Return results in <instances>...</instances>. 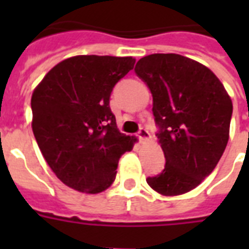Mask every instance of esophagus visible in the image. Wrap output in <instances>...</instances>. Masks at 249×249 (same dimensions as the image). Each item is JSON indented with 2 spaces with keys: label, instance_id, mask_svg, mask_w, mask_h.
Here are the masks:
<instances>
[{
  "label": "esophagus",
  "instance_id": "34e87169",
  "mask_svg": "<svg viewBox=\"0 0 249 249\" xmlns=\"http://www.w3.org/2000/svg\"><path fill=\"white\" fill-rule=\"evenodd\" d=\"M137 137H138V140H140L141 142H144V141H147L148 138H150V133H148L144 128H141L140 130H138V133H137Z\"/></svg>",
  "mask_w": 249,
  "mask_h": 249
}]
</instances>
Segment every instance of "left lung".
Listing matches in <instances>:
<instances>
[{
    "mask_svg": "<svg viewBox=\"0 0 249 249\" xmlns=\"http://www.w3.org/2000/svg\"><path fill=\"white\" fill-rule=\"evenodd\" d=\"M136 75L152 94L163 172L147 177L165 196L189 193L212 173L229 141L231 99L209 68L178 54H151L137 62Z\"/></svg>",
    "mask_w": 249,
    "mask_h": 249,
    "instance_id": "1",
    "label": "left lung"
}]
</instances>
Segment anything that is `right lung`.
I'll list each match as a JSON object with an SVG mask.
<instances>
[{"instance_id":"add662e5","label":"right lung","mask_w":249,"mask_h":249,"mask_svg":"<svg viewBox=\"0 0 249 249\" xmlns=\"http://www.w3.org/2000/svg\"><path fill=\"white\" fill-rule=\"evenodd\" d=\"M132 56L77 55L52 68L32 94V129L46 163L71 189L98 194L116 177L136 138L119 132L109 108Z\"/></svg>"}]
</instances>
